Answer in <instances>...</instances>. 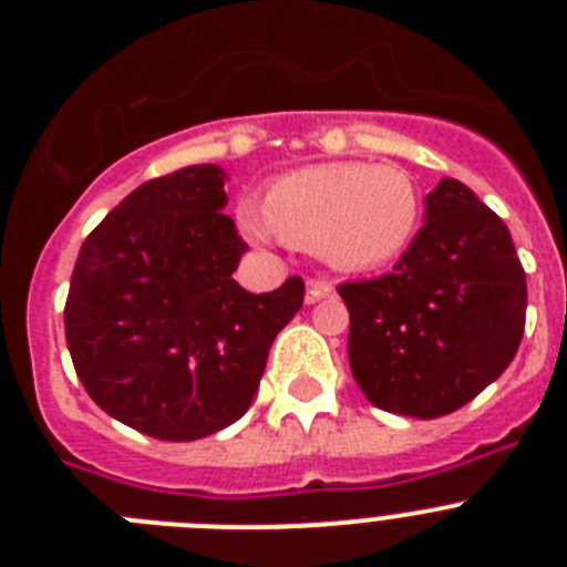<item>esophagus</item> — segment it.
I'll list each match as a JSON object with an SVG mask.
<instances>
[{"label":"esophagus","mask_w":567,"mask_h":567,"mask_svg":"<svg viewBox=\"0 0 567 567\" xmlns=\"http://www.w3.org/2000/svg\"><path fill=\"white\" fill-rule=\"evenodd\" d=\"M334 292L332 280H323V278H312L307 284V303H318V300L329 298Z\"/></svg>","instance_id":"1"}]
</instances>
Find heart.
<instances>
[{"label":"heart","mask_w":567,"mask_h":567,"mask_svg":"<svg viewBox=\"0 0 567 567\" xmlns=\"http://www.w3.org/2000/svg\"><path fill=\"white\" fill-rule=\"evenodd\" d=\"M249 238L315 247L338 269H374L409 249L420 224V195L400 167L365 162L312 164L280 175L267 209L244 204Z\"/></svg>","instance_id":"b5f03b06"}]
</instances>
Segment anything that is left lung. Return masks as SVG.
<instances>
[{
    "instance_id": "8db88e82",
    "label": "left lung",
    "mask_w": 567,
    "mask_h": 567,
    "mask_svg": "<svg viewBox=\"0 0 567 567\" xmlns=\"http://www.w3.org/2000/svg\"><path fill=\"white\" fill-rule=\"evenodd\" d=\"M338 292L352 374L383 412H457L508 369L523 340L528 289L514 240L457 178L425 195V224L392 272Z\"/></svg>"
}]
</instances>
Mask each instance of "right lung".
Returning <instances> with one entry per match:
<instances>
[{"instance_id": "obj_1", "label": "right lung", "mask_w": 567, "mask_h": 567, "mask_svg": "<svg viewBox=\"0 0 567 567\" xmlns=\"http://www.w3.org/2000/svg\"><path fill=\"white\" fill-rule=\"evenodd\" d=\"M224 169L150 178L99 224L73 267L64 334L84 392L155 440L189 443L247 414L269 346L303 307V278L252 295L247 240L224 215Z\"/></svg>"}]
</instances>
